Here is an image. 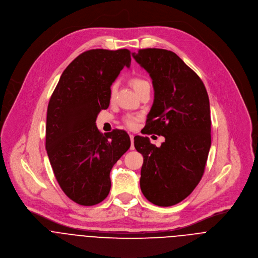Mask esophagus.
<instances>
[{
	"instance_id": "1",
	"label": "esophagus",
	"mask_w": 258,
	"mask_h": 258,
	"mask_svg": "<svg viewBox=\"0 0 258 258\" xmlns=\"http://www.w3.org/2000/svg\"><path fill=\"white\" fill-rule=\"evenodd\" d=\"M130 138H131V142H132L131 150H135V145H134V136H133V135H130Z\"/></svg>"
}]
</instances>
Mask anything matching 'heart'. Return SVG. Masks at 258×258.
<instances>
[{"label": "heart", "mask_w": 258, "mask_h": 258, "mask_svg": "<svg viewBox=\"0 0 258 258\" xmlns=\"http://www.w3.org/2000/svg\"><path fill=\"white\" fill-rule=\"evenodd\" d=\"M131 83L133 85V87L135 88V90L137 91V93H139L141 90H143L144 88L146 87H150V83L143 77H133L132 80H131ZM116 88H117V83L116 82H113L111 85H110V88H109V98L112 99L115 92H116ZM123 121L125 122V124L130 127H134L136 126L137 124V121H138V117L137 116H134V115H127L123 118Z\"/></svg>", "instance_id": "1"}]
</instances>
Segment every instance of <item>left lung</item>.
<instances>
[{"instance_id": "left-lung-1", "label": "left lung", "mask_w": 258, "mask_h": 258, "mask_svg": "<svg viewBox=\"0 0 258 258\" xmlns=\"http://www.w3.org/2000/svg\"><path fill=\"white\" fill-rule=\"evenodd\" d=\"M153 80L155 99L144 135L163 136L161 147L135 137L144 157L141 190L153 204L168 207L187 198L205 171L211 147L209 97L201 78L174 52L147 48L133 53Z\"/></svg>"}]
</instances>
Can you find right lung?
Listing matches in <instances>:
<instances>
[{"label":"right lung","mask_w":258,"mask_h":258,"mask_svg":"<svg viewBox=\"0 0 258 258\" xmlns=\"http://www.w3.org/2000/svg\"><path fill=\"white\" fill-rule=\"evenodd\" d=\"M131 60L127 49L85 51L63 71L49 100L48 158L60 188L79 205L92 206L107 197L109 173L131 147L125 131L103 136L95 124L109 105L110 85Z\"/></svg>","instance_id":"add662e5"}]
</instances>
